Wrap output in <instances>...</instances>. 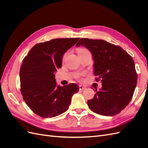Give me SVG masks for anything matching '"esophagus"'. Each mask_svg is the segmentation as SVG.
I'll use <instances>...</instances> for the list:
<instances>
[{
	"label": "esophagus",
	"instance_id": "34e87169",
	"mask_svg": "<svg viewBox=\"0 0 148 148\" xmlns=\"http://www.w3.org/2000/svg\"><path fill=\"white\" fill-rule=\"evenodd\" d=\"M79 90H83V89H86V87L84 86H82V85H79Z\"/></svg>",
	"mask_w": 148,
	"mask_h": 148
}]
</instances>
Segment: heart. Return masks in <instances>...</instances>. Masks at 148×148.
I'll list each match as a JSON object with an SVG mask.
<instances>
[{"label":"heart","instance_id":"1","mask_svg":"<svg viewBox=\"0 0 148 148\" xmlns=\"http://www.w3.org/2000/svg\"><path fill=\"white\" fill-rule=\"evenodd\" d=\"M86 51H88V50H86V49H83V48H79V49H77V53H78V55H80V54H81V53H83L84 52ZM66 53H65V55H64V58L66 57ZM79 77H80V75H78V78H79Z\"/></svg>","mask_w":148,"mask_h":148}]
</instances>
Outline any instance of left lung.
<instances>
[{
    "mask_svg": "<svg viewBox=\"0 0 148 148\" xmlns=\"http://www.w3.org/2000/svg\"><path fill=\"white\" fill-rule=\"evenodd\" d=\"M80 46L91 52L96 81L102 82V88L96 89L95 96L88 101L89 109L102 115L119 114L132 100L137 83L132 56L121 47L102 39L82 38L76 45Z\"/></svg>",
    "mask_w": 148,
    "mask_h": 148,
    "instance_id": "obj_1",
    "label": "left lung"
}]
</instances>
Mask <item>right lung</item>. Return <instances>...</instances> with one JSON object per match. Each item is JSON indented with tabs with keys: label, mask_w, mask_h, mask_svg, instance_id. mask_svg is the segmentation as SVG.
Returning a JSON list of instances; mask_svg holds the SVG:
<instances>
[{
	"label": "right lung",
	"mask_w": 148,
	"mask_h": 148,
	"mask_svg": "<svg viewBox=\"0 0 148 148\" xmlns=\"http://www.w3.org/2000/svg\"><path fill=\"white\" fill-rule=\"evenodd\" d=\"M79 38H58L36 44L22 62L20 91L26 104L43 118L59 115L68 109L73 95L78 92L75 83L57 85L55 71L62 66L64 53Z\"/></svg>",
	"instance_id": "1"
}]
</instances>
